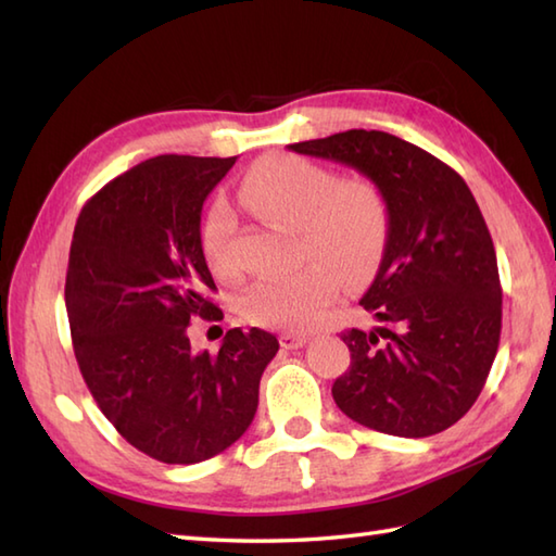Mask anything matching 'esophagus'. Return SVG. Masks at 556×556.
Segmentation results:
<instances>
[{
    "label": "esophagus",
    "instance_id": "esophagus-1",
    "mask_svg": "<svg viewBox=\"0 0 556 556\" xmlns=\"http://www.w3.org/2000/svg\"><path fill=\"white\" fill-rule=\"evenodd\" d=\"M305 341H308V337H305V334H293V332H285V334H281L279 337V344L281 346H285V349H301L303 344H305Z\"/></svg>",
    "mask_w": 556,
    "mask_h": 556
}]
</instances>
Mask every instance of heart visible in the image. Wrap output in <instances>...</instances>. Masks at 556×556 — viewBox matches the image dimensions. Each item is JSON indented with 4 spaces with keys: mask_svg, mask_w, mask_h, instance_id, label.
I'll use <instances>...</instances> for the list:
<instances>
[{
    "mask_svg": "<svg viewBox=\"0 0 556 556\" xmlns=\"http://www.w3.org/2000/svg\"><path fill=\"white\" fill-rule=\"evenodd\" d=\"M241 200L257 217L285 224L299 236V251L315 263L285 277H260L241 296L248 320L271 329H308L332 305L344 276L349 285L370 277L382 263L392 212L380 186L339 176L296 155H269L253 164ZM236 222L227 200H215L200 222V251L222 277L239 269Z\"/></svg>",
    "mask_w": 556,
    "mask_h": 556,
    "instance_id": "1",
    "label": "heart"
}]
</instances>
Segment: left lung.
<instances>
[{"label":"left lung","instance_id":"8db88e82","mask_svg":"<svg viewBox=\"0 0 556 556\" xmlns=\"http://www.w3.org/2000/svg\"><path fill=\"white\" fill-rule=\"evenodd\" d=\"M289 150L334 160L380 186L392 229L361 305L380 327L346 329L337 406L365 428L430 437L476 404L497 356L502 285L473 193L448 164L384 131L351 128Z\"/></svg>","mask_w":556,"mask_h":556}]
</instances>
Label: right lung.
Wrapping results in <instances>:
<instances>
[{
	"mask_svg": "<svg viewBox=\"0 0 556 556\" xmlns=\"http://www.w3.org/2000/svg\"><path fill=\"white\" fill-rule=\"evenodd\" d=\"M236 157L160 155L83 205L66 269V313L83 380L116 432L162 464H198L253 422L279 341L233 327L193 351V317L222 320L200 251V212Z\"/></svg>",
	"mask_w": 556,
	"mask_h": 556,
	"instance_id": "1",
	"label": "right lung"
}]
</instances>
